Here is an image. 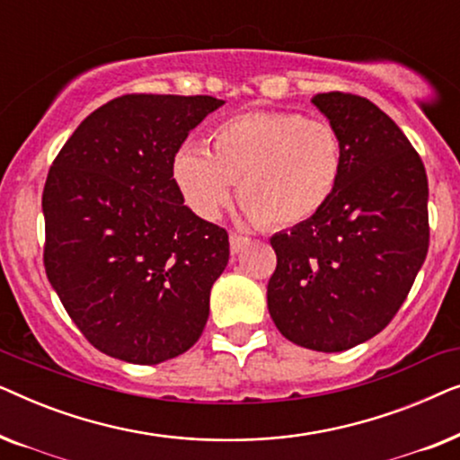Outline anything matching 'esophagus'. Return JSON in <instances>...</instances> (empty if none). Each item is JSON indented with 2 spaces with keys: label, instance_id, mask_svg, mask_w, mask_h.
Returning a JSON list of instances; mask_svg holds the SVG:
<instances>
[{
  "label": "esophagus",
  "instance_id": "34e87169",
  "mask_svg": "<svg viewBox=\"0 0 460 460\" xmlns=\"http://www.w3.org/2000/svg\"><path fill=\"white\" fill-rule=\"evenodd\" d=\"M247 244H249V238L247 236L232 232V234H230V251H232V255L241 253V251L247 247Z\"/></svg>",
  "mask_w": 460,
  "mask_h": 460
}]
</instances>
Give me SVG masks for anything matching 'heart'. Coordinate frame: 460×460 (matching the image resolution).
Wrapping results in <instances>:
<instances>
[{
	"label": "heart",
	"instance_id": "1",
	"mask_svg": "<svg viewBox=\"0 0 460 460\" xmlns=\"http://www.w3.org/2000/svg\"><path fill=\"white\" fill-rule=\"evenodd\" d=\"M345 169L341 134L329 121L299 112L253 111L219 123L209 134V153L184 146L172 173L197 216L216 219L238 200L268 228H293L323 213Z\"/></svg>",
	"mask_w": 460,
	"mask_h": 460
}]
</instances>
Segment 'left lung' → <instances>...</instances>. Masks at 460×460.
Wrapping results in <instances>:
<instances>
[{
	"mask_svg": "<svg viewBox=\"0 0 460 460\" xmlns=\"http://www.w3.org/2000/svg\"><path fill=\"white\" fill-rule=\"evenodd\" d=\"M314 104L341 134L343 178L323 213L270 238L268 310L288 341L331 354L375 337L404 304L429 249V186L379 106L348 92Z\"/></svg>",
	"mask_w": 460,
	"mask_h": 460,
	"instance_id": "left-lung-1",
	"label": "left lung"
}]
</instances>
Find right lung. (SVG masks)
Wrapping results in <instances>:
<instances>
[{
	"instance_id": "obj_1",
	"label": "right lung",
	"mask_w": 460,
	"mask_h": 460,
	"mask_svg": "<svg viewBox=\"0 0 460 460\" xmlns=\"http://www.w3.org/2000/svg\"><path fill=\"white\" fill-rule=\"evenodd\" d=\"M213 96L128 93L84 119L43 188V266L93 348L131 364L190 349L209 318L228 232L184 205L172 173Z\"/></svg>"
}]
</instances>
